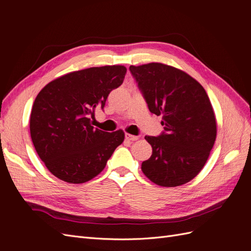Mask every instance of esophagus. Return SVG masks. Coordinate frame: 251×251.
<instances>
[{
	"label": "esophagus",
	"mask_w": 251,
	"mask_h": 251,
	"mask_svg": "<svg viewBox=\"0 0 251 251\" xmlns=\"http://www.w3.org/2000/svg\"><path fill=\"white\" fill-rule=\"evenodd\" d=\"M126 139L128 141H135L138 139V136H134V135H130V134H126Z\"/></svg>",
	"instance_id": "esophagus-1"
}]
</instances>
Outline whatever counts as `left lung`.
I'll return each instance as SVG.
<instances>
[{
    "label": "left lung",
    "instance_id": "left-lung-1",
    "mask_svg": "<svg viewBox=\"0 0 251 251\" xmlns=\"http://www.w3.org/2000/svg\"><path fill=\"white\" fill-rule=\"evenodd\" d=\"M151 113L162 116L164 131L146 136L153 153L143 174L157 185L179 186L206 163L217 136L214 110L204 88L177 68L160 63L130 66Z\"/></svg>",
    "mask_w": 251,
    "mask_h": 251
}]
</instances>
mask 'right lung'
Here are the masks:
<instances>
[{
    "instance_id": "obj_1",
    "label": "right lung",
    "mask_w": 251,
    "mask_h": 251,
    "mask_svg": "<svg viewBox=\"0 0 251 251\" xmlns=\"http://www.w3.org/2000/svg\"><path fill=\"white\" fill-rule=\"evenodd\" d=\"M126 73L125 66L89 68L52 80L37 94L30 135L37 155L58 179L75 184L93 179L123 143V130L103 132L91 118Z\"/></svg>"
}]
</instances>
